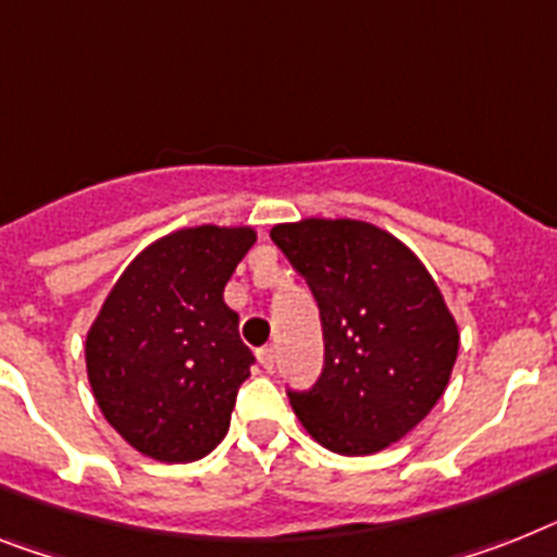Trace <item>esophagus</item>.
I'll list each match as a JSON object with an SVG mask.
<instances>
[{
    "instance_id": "34e87169",
    "label": "esophagus",
    "mask_w": 557,
    "mask_h": 557,
    "mask_svg": "<svg viewBox=\"0 0 557 557\" xmlns=\"http://www.w3.org/2000/svg\"><path fill=\"white\" fill-rule=\"evenodd\" d=\"M256 356H259V364L264 367V370H273V367H275V350H273V347H261V350H256Z\"/></svg>"
}]
</instances>
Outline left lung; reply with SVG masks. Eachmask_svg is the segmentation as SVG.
I'll list each match as a JSON object with an SVG mask.
<instances>
[{"label": "left lung", "mask_w": 557, "mask_h": 557, "mask_svg": "<svg viewBox=\"0 0 557 557\" xmlns=\"http://www.w3.org/2000/svg\"><path fill=\"white\" fill-rule=\"evenodd\" d=\"M319 301L324 370L289 404L338 455L389 447L444 395L458 324L416 252L356 219H301L270 230Z\"/></svg>", "instance_id": "obj_1"}]
</instances>
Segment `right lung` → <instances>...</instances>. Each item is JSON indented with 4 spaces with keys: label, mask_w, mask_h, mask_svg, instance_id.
<instances>
[{
    "label": "right lung",
    "mask_w": 557,
    "mask_h": 557,
    "mask_svg": "<svg viewBox=\"0 0 557 557\" xmlns=\"http://www.w3.org/2000/svg\"><path fill=\"white\" fill-rule=\"evenodd\" d=\"M256 245L252 227H185L127 264L87 330L90 389L133 449L199 461L227 435L256 361L238 338L224 284Z\"/></svg>",
    "instance_id": "obj_1"
}]
</instances>
